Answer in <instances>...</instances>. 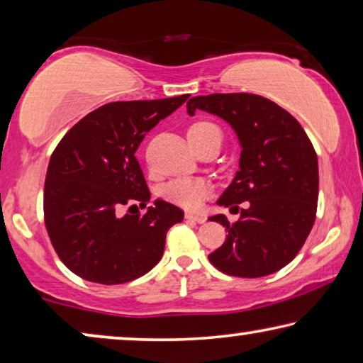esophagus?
<instances>
[{"label": "esophagus", "instance_id": "34e87169", "mask_svg": "<svg viewBox=\"0 0 363 363\" xmlns=\"http://www.w3.org/2000/svg\"><path fill=\"white\" fill-rule=\"evenodd\" d=\"M186 220L199 223V224H203L206 221V216L205 215H195V213H186Z\"/></svg>", "mask_w": 363, "mask_h": 363}]
</instances>
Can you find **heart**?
Segmentation results:
<instances>
[{
    "instance_id": "obj_1",
    "label": "heart",
    "mask_w": 363,
    "mask_h": 363,
    "mask_svg": "<svg viewBox=\"0 0 363 363\" xmlns=\"http://www.w3.org/2000/svg\"><path fill=\"white\" fill-rule=\"evenodd\" d=\"M215 137H221V130L211 123H195L187 130V139L194 148L200 143L213 140ZM210 192L211 186L206 181L195 179V177H179L166 184L161 195L166 202L194 211L203 205Z\"/></svg>"
}]
</instances>
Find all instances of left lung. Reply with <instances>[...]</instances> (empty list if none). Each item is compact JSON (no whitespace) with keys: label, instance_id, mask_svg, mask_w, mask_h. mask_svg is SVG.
<instances>
[{"label":"left lung","instance_id":"1","mask_svg":"<svg viewBox=\"0 0 363 363\" xmlns=\"http://www.w3.org/2000/svg\"><path fill=\"white\" fill-rule=\"evenodd\" d=\"M206 111L231 125L240 145L239 171L218 205L239 213L208 255L213 267L239 278H260L292 262L312 231L318 202V158L298 121L254 94H213L187 101V114ZM243 205L240 206V203Z\"/></svg>","mask_w":363,"mask_h":363}]
</instances>
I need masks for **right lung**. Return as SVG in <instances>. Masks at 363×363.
<instances>
[{"label":"right lung","instance_id":"add662e5","mask_svg":"<svg viewBox=\"0 0 363 363\" xmlns=\"http://www.w3.org/2000/svg\"><path fill=\"white\" fill-rule=\"evenodd\" d=\"M189 95L114 101L82 118L57 143L45 179V224L61 262L80 278L123 284L161 260L179 206L157 199L145 216L119 217L121 206L150 202L135 152L148 130Z\"/></svg>","mask_w":363,"mask_h":363}]
</instances>
